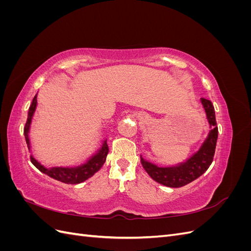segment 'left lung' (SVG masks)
<instances>
[{
  "mask_svg": "<svg viewBox=\"0 0 251 251\" xmlns=\"http://www.w3.org/2000/svg\"><path fill=\"white\" fill-rule=\"evenodd\" d=\"M201 103L205 113H206L211 130L197 153H195L191 158H188L185 162H181L174 166H168V168H159L156 164L144 160L142 156H140L143 169L149 174V176L158 183L169 187L184 186L199 178L201 175L207 171L211 164L215 156L218 139L216 114L214 105L210 100L201 98Z\"/></svg>",
  "mask_w": 251,
  "mask_h": 251,
  "instance_id": "left-lung-1",
  "label": "left lung"
}]
</instances>
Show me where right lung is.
<instances>
[{"instance_id":"add662e5","label":"right lung","mask_w":251,"mask_h":251,"mask_svg":"<svg viewBox=\"0 0 251 251\" xmlns=\"http://www.w3.org/2000/svg\"><path fill=\"white\" fill-rule=\"evenodd\" d=\"M36 96L32 100L31 105L29 108L28 112V117L26 125L24 127V135H25V139L28 150L30 151V140H29V130H30V125H31V120L33 117V114L36 109ZM109 153V147L107 144V140H103L101 148L98 150L97 153L91 157L89 160L85 163L81 164L79 166H75V168H63V166H56V168H50L47 169L45 168L44 165H42L39 161L35 160L33 156H30V160H31L32 164L35 166V168L41 171L42 173L48 175L49 177L55 179L57 181L63 182V183L67 184H78L81 183V182L86 181L87 179L91 178L93 176L95 173H97L101 169V166L105 162V158H107V155Z\"/></svg>"}]
</instances>
